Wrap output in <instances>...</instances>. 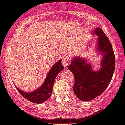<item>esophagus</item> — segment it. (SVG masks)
I'll use <instances>...</instances> for the list:
<instances>
[{
  "label": "esophagus",
  "instance_id": "1",
  "mask_svg": "<svg viewBox=\"0 0 125 125\" xmlns=\"http://www.w3.org/2000/svg\"><path fill=\"white\" fill-rule=\"evenodd\" d=\"M62 64L64 67H67L70 64V61L69 60H67V59H64V60H62Z\"/></svg>",
  "mask_w": 125,
  "mask_h": 125
}]
</instances>
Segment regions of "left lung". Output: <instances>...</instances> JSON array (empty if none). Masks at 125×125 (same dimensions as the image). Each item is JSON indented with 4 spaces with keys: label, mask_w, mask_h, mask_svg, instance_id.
<instances>
[{
    "label": "left lung",
    "mask_w": 125,
    "mask_h": 125,
    "mask_svg": "<svg viewBox=\"0 0 125 125\" xmlns=\"http://www.w3.org/2000/svg\"><path fill=\"white\" fill-rule=\"evenodd\" d=\"M92 34L98 36L95 52L102 56L100 69L94 70L87 59L78 56L73 57L68 67L75 79L74 93L84 102L94 99L106 89L112 80L115 64L112 45L103 31L97 27Z\"/></svg>",
    "instance_id": "left-lung-1"
}]
</instances>
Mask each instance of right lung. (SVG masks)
I'll return each instance as SVG.
<instances>
[{
  "instance_id": "add662e5",
  "label": "right lung",
  "mask_w": 125,
  "mask_h": 125,
  "mask_svg": "<svg viewBox=\"0 0 125 125\" xmlns=\"http://www.w3.org/2000/svg\"><path fill=\"white\" fill-rule=\"evenodd\" d=\"M64 69L61 64V60H59L51 67L49 70L44 82L37 90L30 92H24L16 87L22 97L28 101L36 104H40L47 100L51 96L53 90V86L58 74Z\"/></svg>"
}]
</instances>
